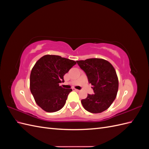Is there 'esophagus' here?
<instances>
[{"instance_id":"esophagus-1","label":"esophagus","mask_w":149,"mask_h":149,"mask_svg":"<svg viewBox=\"0 0 149 149\" xmlns=\"http://www.w3.org/2000/svg\"><path fill=\"white\" fill-rule=\"evenodd\" d=\"M73 91H79V90H78V89H76V88H73Z\"/></svg>"}]
</instances>
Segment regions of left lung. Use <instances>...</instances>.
<instances>
[{
    "instance_id": "left-lung-1",
    "label": "left lung",
    "mask_w": 149,
    "mask_h": 149,
    "mask_svg": "<svg viewBox=\"0 0 149 149\" xmlns=\"http://www.w3.org/2000/svg\"><path fill=\"white\" fill-rule=\"evenodd\" d=\"M93 85L94 94H88L81 100L84 109L91 113H101L109 108L116 97L119 81L116 71L110 63L101 58L76 61Z\"/></svg>"
}]
</instances>
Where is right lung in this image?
Here are the masks:
<instances>
[{
	"label": "right lung",
	"mask_w": 149,
	"mask_h": 149,
	"mask_svg": "<svg viewBox=\"0 0 149 149\" xmlns=\"http://www.w3.org/2000/svg\"><path fill=\"white\" fill-rule=\"evenodd\" d=\"M76 62L58 55H46L36 62L31 71L30 88L34 100L43 110L54 112L66 103L71 89L60 86L64 75Z\"/></svg>",
	"instance_id": "add662e5"
}]
</instances>
